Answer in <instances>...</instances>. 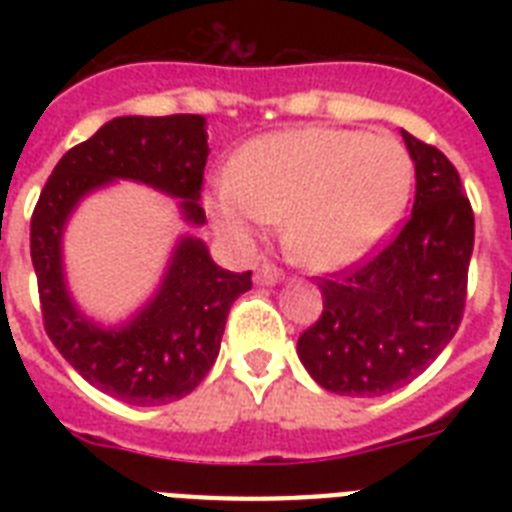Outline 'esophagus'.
<instances>
[{
  "instance_id": "esophagus-1",
  "label": "esophagus",
  "mask_w": 512,
  "mask_h": 512,
  "mask_svg": "<svg viewBox=\"0 0 512 512\" xmlns=\"http://www.w3.org/2000/svg\"><path fill=\"white\" fill-rule=\"evenodd\" d=\"M281 281V271L273 265H263L255 271V284L257 287H276Z\"/></svg>"
}]
</instances>
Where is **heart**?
<instances>
[{"label":"heart","mask_w":512,"mask_h":512,"mask_svg":"<svg viewBox=\"0 0 512 512\" xmlns=\"http://www.w3.org/2000/svg\"><path fill=\"white\" fill-rule=\"evenodd\" d=\"M412 162L390 135L335 127L271 132L241 148L231 180L209 188L217 228L249 241L281 220L287 255L340 271L380 247L404 217Z\"/></svg>","instance_id":"heart-1"}]
</instances>
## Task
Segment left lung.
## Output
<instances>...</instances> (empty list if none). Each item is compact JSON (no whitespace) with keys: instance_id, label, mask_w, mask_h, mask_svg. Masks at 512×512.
<instances>
[{"instance_id":"left-lung-1","label":"left lung","mask_w":512,"mask_h":512,"mask_svg":"<svg viewBox=\"0 0 512 512\" xmlns=\"http://www.w3.org/2000/svg\"><path fill=\"white\" fill-rule=\"evenodd\" d=\"M412 217L356 271L319 284L324 311L297 340V356L324 390L385 396L412 382L462 321L473 255V209L454 164L409 132Z\"/></svg>"}]
</instances>
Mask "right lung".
<instances>
[{
	"label": "right lung",
	"mask_w": 512,
	"mask_h": 512,
	"mask_svg": "<svg viewBox=\"0 0 512 512\" xmlns=\"http://www.w3.org/2000/svg\"><path fill=\"white\" fill-rule=\"evenodd\" d=\"M207 156L204 116H116L55 164L31 217V263L44 329L84 380L124 404H170L207 377L228 311L252 287V271H225L199 236L183 233L154 295L122 324H100L71 297L63 233L76 207L116 180L170 196L185 223L201 228L207 220L199 204Z\"/></svg>",
	"instance_id": "add662e5"
}]
</instances>
